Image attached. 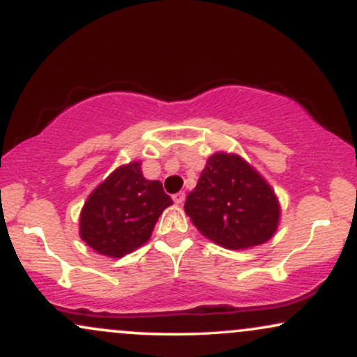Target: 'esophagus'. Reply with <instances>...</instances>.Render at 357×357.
<instances>
[{"instance_id":"34e87169","label":"esophagus","mask_w":357,"mask_h":357,"mask_svg":"<svg viewBox=\"0 0 357 357\" xmlns=\"http://www.w3.org/2000/svg\"><path fill=\"white\" fill-rule=\"evenodd\" d=\"M184 198H186V195H184L183 191H179V192H176V195H173V202L176 204H183L184 203Z\"/></svg>"}]
</instances>
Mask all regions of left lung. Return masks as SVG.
I'll return each instance as SVG.
<instances>
[{
	"label": "left lung",
	"mask_w": 357,
	"mask_h": 357,
	"mask_svg": "<svg viewBox=\"0 0 357 357\" xmlns=\"http://www.w3.org/2000/svg\"><path fill=\"white\" fill-rule=\"evenodd\" d=\"M184 211L203 236L228 250L265 243L280 220L270 184L243 158L227 153L208 158Z\"/></svg>",
	"instance_id": "1"
}]
</instances>
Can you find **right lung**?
I'll use <instances>...</instances> for the list:
<instances>
[{"instance_id": "add662e5", "label": "right lung", "mask_w": 357, "mask_h": 357, "mask_svg": "<svg viewBox=\"0 0 357 357\" xmlns=\"http://www.w3.org/2000/svg\"><path fill=\"white\" fill-rule=\"evenodd\" d=\"M171 204L162 184L146 179L139 161L129 162L90 192L80 213V238L100 255L121 258L151 238Z\"/></svg>"}]
</instances>
